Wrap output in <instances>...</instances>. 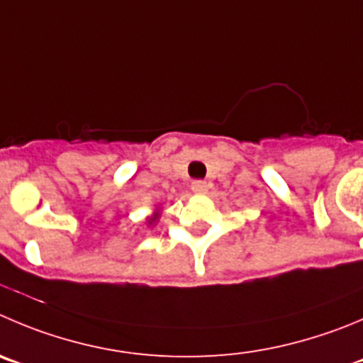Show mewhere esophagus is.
Segmentation results:
<instances>
[{
	"label": "esophagus",
	"mask_w": 363,
	"mask_h": 363,
	"mask_svg": "<svg viewBox=\"0 0 363 363\" xmlns=\"http://www.w3.org/2000/svg\"><path fill=\"white\" fill-rule=\"evenodd\" d=\"M191 189L195 193H204L208 191V182L202 181V179H197V181L191 182Z\"/></svg>",
	"instance_id": "1"
}]
</instances>
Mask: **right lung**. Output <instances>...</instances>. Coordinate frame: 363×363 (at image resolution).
Returning a JSON list of instances; mask_svg holds the SVG:
<instances>
[{
    "instance_id": "obj_1",
    "label": "right lung",
    "mask_w": 363,
    "mask_h": 363,
    "mask_svg": "<svg viewBox=\"0 0 363 363\" xmlns=\"http://www.w3.org/2000/svg\"><path fill=\"white\" fill-rule=\"evenodd\" d=\"M152 220H155V216H154V218H152Z\"/></svg>"
}]
</instances>
